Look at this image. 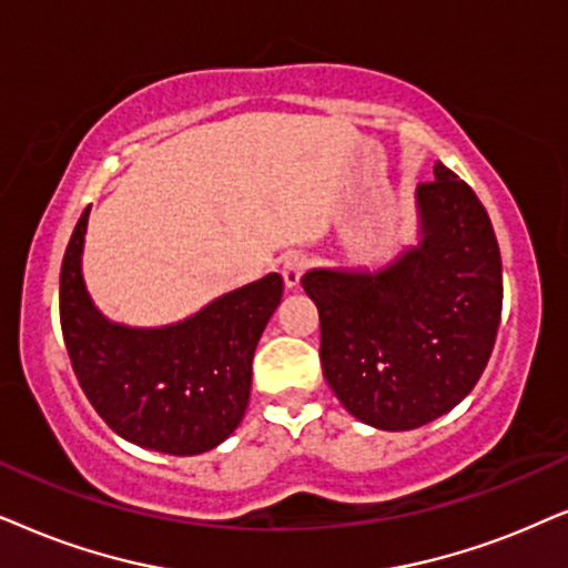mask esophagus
Returning <instances> with one entry per match:
<instances>
[{"mask_svg": "<svg viewBox=\"0 0 568 568\" xmlns=\"http://www.w3.org/2000/svg\"><path fill=\"white\" fill-rule=\"evenodd\" d=\"M308 267V260L304 254L293 252L283 260V264H280V272H283V280L288 288H296V285L301 283V277H304V272Z\"/></svg>", "mask_w": 568, "mask_h": 568, "instance_id": "esophagus-1", "label": "esophagus"}]
</instances>
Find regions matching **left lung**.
<instances>
[{
  "mask_svg": "<svg viewBox=\"0 0 568 568\" xmlns=\"http://www.w3.org/2000/svg\"><path fill=\"white\" fill-rule=\"evenodd\" d=\"M420 244L387 270H312L322 372L345 410L382 430L436 420L470 395L501 322V254L490 217L444 163L418 184Z\"/></svg>",
  "mask_w": 568,
  "mask_h": 568,
  "instance_id": "8db88e82",
  "label": "left lung"
}]
</instances>
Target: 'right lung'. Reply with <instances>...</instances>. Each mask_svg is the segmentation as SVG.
<instances>
[{"instance_id":"1","label":"right lung","mask_w":568,"mask_h":568,"mask_svg":"<svg viewBox=\"0 0 568 568\" xmlns=\"http://www.w3.org/2000/svg\"><path fill=\"white\" fill-rule=\"evenodd\" d=\"M88 213L62 260L59 320L74 376L95 413L140 447L202 455L244 418L252 358L280 298L277 272L161 329H132L98 314L80 272Z\"/></svg>"}]
</instances>
